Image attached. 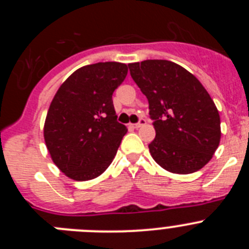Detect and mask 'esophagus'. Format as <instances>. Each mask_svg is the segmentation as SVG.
I'll return each mask as SVG.
<instances>
[{"label": "esophagus", "mask_w": 249, "mask_h": 249, "mask_svg": "<svg viewBox=\"0 0 249 249\" xmlns=\"http://www.w3.org/2000/svg\"><path fill=\"white\" fill-rule=\"evenodd\" d=\"M144 124H146V120H144V118H141L140 122L135 123V124H131V127H132V128L137 129V128H140V127L144 126Z\"/></svg>", "instance_id": "34e87169"}]
</instances>
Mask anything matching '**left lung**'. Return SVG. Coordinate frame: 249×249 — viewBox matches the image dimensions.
<instances>
[{
    "label": "left lung",
    "mask_w": 249,
    "mask_h": 249,
    "mask_svg": "<svg viewBox=\"0 0 249 249\" xmlns=\"http://www.w3.org/2000/svg\"><path fill=\"white\" fill-rule=\"evenodd\" d=\"M128 67L155 121L156 137L148 144L153 160L178 175L203 168L221 141V118L210 93L186 68L167 59Z\"/></svg>",
    "instance_id": "8db88e82"
}]
</instances>
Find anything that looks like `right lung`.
Instances as JSON below:
<instances>
[{"mask_svg": "<svg viewBox=\"0 0 249 249\" xmlns=\"http://www.w3.org/2000/svg\"><path fill=\"white\" fill-rule=\"evenodd\" d=\"M127 72L120 62L83 66L54 94L43 137L53 163L71 179L98 177L117 153L127 128L117 122L112 94Z\"/></svg>", "mask_w": 249, "mask_h": 249, "instance_id": "1", "label": "right lung"}]
</instances>
